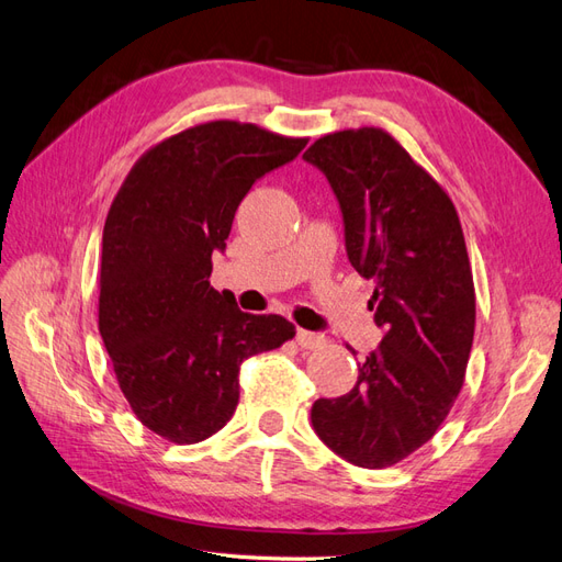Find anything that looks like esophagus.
<instances>
[{
    "label": "esophagus",
    "mask_w": 562,
    "mask_h": 562,
    "mask_svg": "<svg viewBox=\"0 0 562 562\" xmlns=\"http://www.w3.org/2000/svg\"><path fill=\"white\" fill-rule=\"evenodd\" d=\"M296 341L301 349H318L325 344V335L308 333V329H296Z\"/></svg>",
    "instance_id": "esophagus-1"
}]
</instances>
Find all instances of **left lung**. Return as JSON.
Wrapping results in <instances>:
<instances>
[{"label": "left lung", "instance_id": "obj_1", "mask_svg": "<svg viewBox=\"0 0 562 562\" xmlns=\"http://www.w3.org/2000/svg\"><path fill=\"white\" fill-rule=\"evenodd\" d=\"M304 158L333 187L349 263L375 280L368 306L384 329L353 390L315 401L311 423L349 463L390 468L435 437L465 380L474 286L463 229L449 194L380 127L325 135Z\"/></svg>", "mask_w": 562, "mask_h": 562}]
</instances>
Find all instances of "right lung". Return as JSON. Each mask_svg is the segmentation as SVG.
Instances as JSON below:
<instances>
[{
	"label": "right lung",
	"mask_w": 562,
	"mask_h": 562,
	"mask_svg": "<svg viewBox=\"0 0 562 562\" xmlns=\"http://www.w3.org/2000/svg\"><path fill=\"white\" fill-rule=\"evenodd\" d=\"M306 139L237 121L172 135L127 172L106 215L99 335L137 420L196 443L233 418L244 358L278 349L294 325L251 315L211 286L235 211Z\"/></svg>",
	"instance_id": "obj_1"
}]
</instances>
